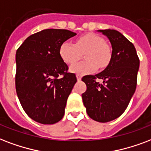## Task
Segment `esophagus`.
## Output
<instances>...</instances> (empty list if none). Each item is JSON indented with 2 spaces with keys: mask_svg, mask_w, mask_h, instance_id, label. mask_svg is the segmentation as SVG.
Returning <instances> with one entry per match:
<instances>
[{
  "mask_svg": "<svg viewBox=\"0 0 151 151\" xmlns=\"http://www.w3.org/2000/svg\"><path fill=\"white\" fill-rule=\"evenodd\" d=\"M76 77H77V79H78V81H81V76L79 75V74H77V75H76Z\"/></svg>",
  "mask_w": 151,
  "mask_h": 151,
  "instance_id": "1",
  "label": "esophagus"
}]
</instances>
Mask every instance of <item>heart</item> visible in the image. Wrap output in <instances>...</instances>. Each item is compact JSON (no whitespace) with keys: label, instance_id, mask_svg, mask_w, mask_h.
Here are the masks:
<instances>
[{"label":"heart","instance_id":"b5f03b06","mask_svg":"<svg viewBox=\"0 0 151 151\" xmlns=\"http://www.w3.org/2000/svg\"><path fill=\"white\" fill-rule=\"evenodd\" d=\"M86 52V61L74 63L70 66V71L84 75L96 70L97 68L107 67L111 62V47L105 42L104 38L96 34H87L76 40V43L65 41L59 48V55L65 63L72 64L78 61L81 54Z\"/></svg>","mask_w":151,"mask_h":151}]
</instances>
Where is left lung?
<instances>
[{"label":"left lung","instance_id":"8db88e82","mask_svg":"<svg viewBox=\"0 0 151 151\" xmlns=\"http://www.w3.org/2000/svg\"><path fill=\"white\" fill-rule=\"evenodd\" d=\"M99 32L111 42V62L101 73L81 78L87 87L81 96L88 116L106 123L120 116L128 106L136 88L139 58L133 43L120 32L111 29Z\"/></svg>","mask_w":151,"mask_h":151}]
</instances>
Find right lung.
<instances>
[{"label": "right lung", "mask_w": 151, "mask_h": 151, "mask_svg": "<svg viewBox=\"0 0 151 151\" xmlns=\"http://www.w3.org/2000/svg\"><path fill=\"white\" fill-rule=\"evenodd\" d=\"M74 35L69 30L45 29L30 35L17 49V96L27 116L38 123L55 124L64 116L77 78L68 73L59 48Z\"/></svg>", "instance_id": "add662e5"}]
</instances>
